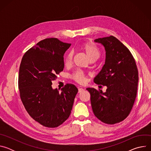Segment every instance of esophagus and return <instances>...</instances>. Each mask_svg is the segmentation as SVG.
<instances>
[{
  "instance_id": "esophagus-1",
  "label": "esophagus",
  "mask_w": 151,
  "mask_h": 151,
  "mask_svg": "<svg viewBox=\"0 0 151 151\" xmlns=\"http://www.w3.org/2000/svg\"><path fill=\"white\" fill-rule=\"evenodd\" d=\"M83 90H83V88H78V93H80L83 91Z\"/></svg>"
}]
</instances>
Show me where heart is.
I'll return each mask as SVG.
<instances>
[{
    "label": "heart",
    "instance_id": "1",
    "mask_svg": "<svg viewBox=\"0 0 151 151\" xmlns=\"http://www.w3.org/2000/svg\"><path fill=\"white\" fill-rule=\"evenodd\" d=\"M80 50L82 51L85 55H87L89 60H96L100 56V51L97 47L91 42H85L82 44L80 46ZM72 53H68L64 58V63L66 66H70L72 61ZM73 79L78 83H83L85 81V75L80 71L76 72L73 73Z\"/></svg>",
    "mask_w": 151,
    "mask_h": 151
}]
</instances>
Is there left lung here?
<instances>
[{
    "instance_id": "8db88e82",
    "label": "left lung",
    "mask_w": 151,
    "mask_h": 151,
    "mask_svg": "<svg viewBox=\"0 0 151 151\" xmlns=\"http://www.w3.org/2000/svg\"><path fill=\"white\" fill-rule=\"evenodd\" d=\"M106 51L105 63L94 78L106 86V92L87 88L94 115L107 124L125 119L133 106L137 91L139 75L136 61L129 50L113 36L98 38Z\"/></svg>"
}]
</instances>
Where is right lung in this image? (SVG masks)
<instances>
[{"mask_svg":"<svg viewBox=\"0 0 151 151\" xmlns=\"http://www.w3.org/2000/svg\"><path fill=\"white\" fill-rule=\"evenodd\" d=\"M70 45L47 38L29 50L21 60L18 76L21 101L30 116L47 127H57L69 117L78 91L71 83L60 91L51 86L63 70V56Z\"/></svg>","mask_w":151,"mask_h":151,"instance_id":"obj_1","label":"right lung"}]
</instances>
